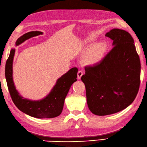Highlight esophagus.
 I'll list each match as a JSON object with an SVG mask.
<instances>
[{
    "instance_id": "obj_1",
    "label": "esophagus",
    "mask_w": 147,
    "mask_h": 147,
    "mask_svg": "<svg viewBox=\"0 0 147 147\" xmlns=\"http://www.w3.org/2000/svg\"><path fill=\"white\" fill-rule=\"evenodd\" d=\"M84 72L82 70H79L78 71V73H77V79H80L81 77L82 76Z\"/></svg>"
}]
</instances>
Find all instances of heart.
Segmentation results:
<instances>
[{
    "label": "heart",
    "instance_id": "obj_1",
    "mask_svg": "<svg viewBox=\"0 0 147 147\" xmlns=\"http://www.w3.org/2000/svg\"><path fill=\"white\" fill-rule=\"evenodd\" d=\"M96 37L95 36H90L89 41H95ZM106 50V44L104 42H99L96 43L88 50L84 56V62L87 63H95L99 61Z\"/></svg>",
    "mask_w": 147,
    "mask_h": 147
}]
</instances>
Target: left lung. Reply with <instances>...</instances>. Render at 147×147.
<instances>
[{
  "label": "left lung",
  "instance_id": "left-lung-1",
  "mask_svg": "<svg viewBox=\"0 0 147 147\" xmlns=\"http://www.w3.org/2000/svg\"><path fill=\"white\" fill-rule=\"evenodd\" d=\"M106 36L113 48L102 60L85 67L81 77L90 111L98 116L112 115L131 104L140 84L141 64L134 40L129 32L113 29Z\"/></svg>",
  "mask_w": 147,
  "mask_h": 147
}]
</instances>
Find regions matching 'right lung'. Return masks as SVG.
Listing matches in <instances>:
<instances>
[{"mask_svg":"<svg viewBox=\"0 0 147 147\" xmlns=\"http://www.w3.org/2000/svg\"><path fill=\"white\" fill-rule=\"evenodd\" d=\"M40 31H31L18 39L16 45H19L28 39L42 34ZM15 53L12 49L5 64V79L8 89L16 106L26 115L37 118H52L59 116L62 112L65 99L72 84L77 81V68L74 67L67 71L57 81L50 93L40 100H31L19 95L16 89L12 79V62Z\"/></svg>","mask_w":147,"mask_h":147,"instance_id":"obj_1","label":"right lung"}]
</instances>
